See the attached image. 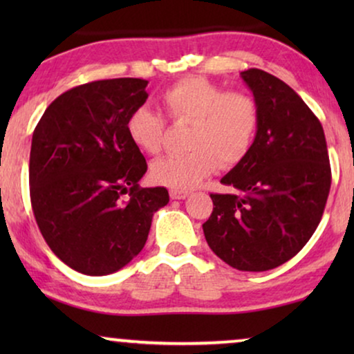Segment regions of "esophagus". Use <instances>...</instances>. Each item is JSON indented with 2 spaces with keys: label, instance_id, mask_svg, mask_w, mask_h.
<instances>
[{
  "label": "esophagus",
  "instance_id": "34e87169",
  "mask_svg": "<svg viewBox=\"0 0 354 354\" xmlns=\"http://www.w3.org/2000/svg\"><path fill=\"white\" fill-rule=\"evenodd\" d=\"M169 195H171L172 200H185V198L190 195V193L185 192V190H176V188H172V190L169 192Z\"/></svg>",
  "mask_w": 354,
  "mask_h": 354
}]
</instances>
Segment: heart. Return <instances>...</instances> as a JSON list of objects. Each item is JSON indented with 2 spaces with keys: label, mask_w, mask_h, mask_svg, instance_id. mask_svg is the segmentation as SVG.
I'll return each instance as SVG.
<instances>
[{
  "label": "heart",
  "mask_w": 354,
  "mask_h": 354,
  "mask_svg": "<svg viewBox=\"0 0 354 354\" xmlns=\"http://www.w3.org/2000/svg\"><path fill=\"white\" fill-rule=\"evenodd\" d=\"M162 103L176 122L192 124L185 154H174L153 164L151 177L176 190H192L216 171L243 161L259 127V108L250 93L227 91L203 77L183 79L164 91ZM164 118L148 106L129 115L127 133L133 145L149 154L162 149Z\"/></svg>",
  "instance_id": "heart-1"
}]
</instances>
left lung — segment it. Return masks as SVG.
Instances as JSON below:
<instances>
[{
	"label": "left lung",
	"instance_id": "1",
	"mask_svg": "<svg viewBox=\"0 0 354 354\" xmlns=\"http://www.w3.org/2000/svg\"><path fill=\"white\" fill-rule=\"evenodd\" d=\"M259 108V127L243 161L211 193L206 241L232 268L263 272L292 259L317 229L330 192L324 129L293 88L261 69L241 72Z\"/></svg>",
	"mask_w": 354,
	"mask_h": 354
}]
</instances>
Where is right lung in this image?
Listing matches in <instances>:
<instances>
[{
    "mask_svg": "<svg viewBox=\"0 0 354 354\" xmlns=\"http://www.w3.org/2000/svg\"><path fill=\"white\" fill-rule=\"evenodd\" d=\"M147 85L130 77L79 85L57 96L33 130V214L53 253L77 272L108 275L127 266L169 203L164 187H140L147 159L127 133Z\"/></svg>",
    "mask_w": 354,
    "mask_h": 354,
    "instance_id": "1",
    "label": "right lung"
}]
</instances>
